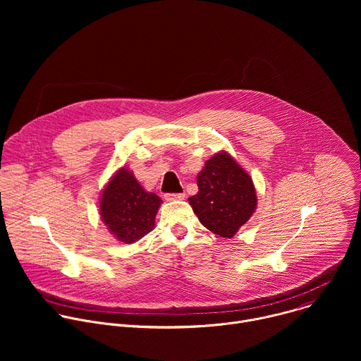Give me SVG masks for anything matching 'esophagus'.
I'll list each match as a JSON object with an SVG mask.
<instances>
[{"mask_svg":"<svg viewBox=\"0 0 361 361\" xmlns=\"http://www.w3.org/2000/svg\"><path fill=\"white\" fill-rule=\"evenodd\" d=\"M164 198L167 201H177V200H184L185 194L184 192H167V194H164Z\"/></svg>","mask_w":361,"mask_h":361,"instance_id":"esophagus-1","label":"esophagus"}]
</instances>
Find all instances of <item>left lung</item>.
<instances>
[{
	"label": "left lung",
	"mask_w": 361,
	"mask_h": 361,
	"mask_svg": "<svg viewBox=\"0 0 361 361\" xmlns=\"http://www.w3.org/2000/svg\"><path fill=\"white\" fill-rule=\"evenodd\" d=\"M198 192L188 198L200 223L214 234L231 238L248 221L257 205L251 177L228 152L205 161L197 177Z\"/></svg>",
	"instance_id": "obj_1"
}]
</instances>
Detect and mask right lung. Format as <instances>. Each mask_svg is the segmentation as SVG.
I'll use <instances>...</instances> for the list:
<instances>
[{
	"instance_id": "right-lung-1",
	"label": "right lung",
	"mask_w": 361,
	"mask_h": 361,
	"mask_svg": "<svg viewBox=\"0 0 361 361\" xmlns=\"http://www.w3.org/2000/svg\"><path fill=\"white\" fill-rule=\"evenodd\" d=\"M161 198L147 192L133 173L121 169L106 185L99 200V214L114 237L133 244L154 228Z\"/></svg>"
}]
</instances>
